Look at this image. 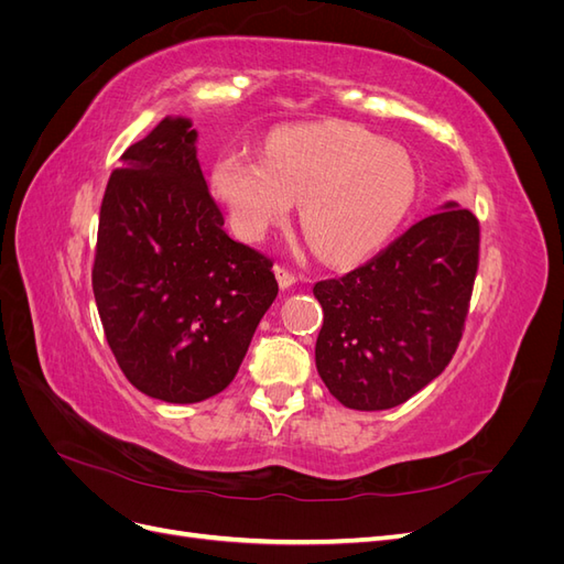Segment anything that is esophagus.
Listing matches in <instances>:
<instances>
[{"label":"esophagus","mask_w":564,"mask_h":564,"mask_svg":"<svg viewBox=\"0 0 564 564\" xmlns=\"http://www.w3.org/2000/svg\"><path fill=\"white\" fill-rule=\"evenodd\" d=\"M275 278H278L282 289H289L292 284H296V275L289 268H284V265H275Z\"/></svg>","instance_id":"34e87169"}]
</instances>
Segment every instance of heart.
Here are the masks:
<instances>
[{
  "mask_svg": "<svg viewBox=\"0 0 564 564\" xmlns=\"http://www.w3.org/2000/svg\"><path fill=\"white\" fill-rule=\"evenodd\" d=\"M212 185L232 228L261 240L301 199V226L329 261H352L381 247L414 202L406 152L357 127H299L272 135L265 160L224 152Z\"/></svg>",
  "mask_w": 564,
  "mask_h": 564,
  "instance_id": "1",
  "label": "heart"
}]
</instances>
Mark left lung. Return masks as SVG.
<instances>
[{
	"label": "left lung",
	"mask_w": 564,
	"mask_h": 564,
	"mask_svg": "<svg viewBox=\"0 0 564 564\" xmlns=\"http://www.w3.org/2000/svg\"><path fill=\"white\" fill-rule=\"evenodd\" d=\"M480 261V224L447 202L373 259L322 280L315 365L348 409L381 412L440 377L464 336Z\"/></svg>",
	"instance_id": "left-lung-1"
}]
</instances>
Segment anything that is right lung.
I'll return each mask as SVG.
<instances>
[{
  "label": "right lung",
  "mask_w": 564,
  "mask_h": 564,
  "mask_svg": "<svg viewBox=\"0 0 564 564\" xmlns=\"http://www.w3.org/2000/svg\"><path fill=\"white\" fill-rule=\"evenodd\" d=\"M191 119L124 150L98 218L94 299L119 369L148 398L202 402L240 369L278 296L272 261L224 230Z\"/></svg>",
  "instance_id": "add662e5"
}]
</instances>
